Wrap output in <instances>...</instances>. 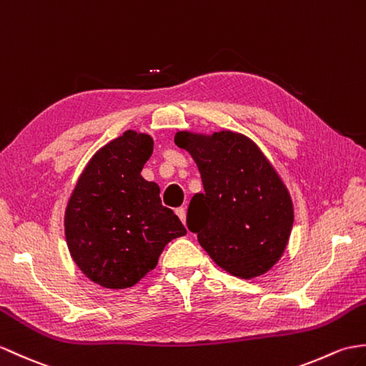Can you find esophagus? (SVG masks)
<instances>
[{
	"mask_svg": "<svg viewBox=\"0 0 366 366\" xmlns=\"http://www.w3.org/2000/svg\"><path fill=\"white\" fill-rule=\"evenodd\" d=\"M176 215L179 217V219L182 223H185V215H187V212H185V209L184 207H177L176 209Z\"/></svg>",
	"mask_w": 366,
	"mask_h": 366,
	"instance_id": "obj_1",
	"label": "esophagus"
}]
</instances>
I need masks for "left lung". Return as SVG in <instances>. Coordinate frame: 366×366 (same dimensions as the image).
<instances>
[{"mask_svg": "<svg viewBox=\"0 0 366 366\" xmlns=\"http://www.w3.org/2000/svg\"><path fill=\"white\" fill-rule=\"evenodd\" d=\"M174 143L197 162L204 193L187 212V227L218 267L251 279L284 254L293 226L292 198L257 144L242 134L181 131Z\"/></svg>", "mask_w": 366, "mask_h": 366, "instance_id": "8db88e82", "label": "left lung"}]
</instances>
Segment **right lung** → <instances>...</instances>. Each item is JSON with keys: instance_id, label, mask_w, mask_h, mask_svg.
<instances>
[{"instance_id": "right-lung-1", "label": "right lung", "mask_w": 366, "mask_h": 366, "mask_svg": "<svg viewBox=\"0 0 366 366\" xmlns=\"http://www.w3.org/2000/svg\"><path fill=\"white\" fill-rule=\"evenodd\" d=\"M152 139L126 131L90 159L65 210V239L76 265L106 288H127L154 269L165 244L187 234L164 207L159 185L142 177Z\"/></svg>"}]
</instances>
